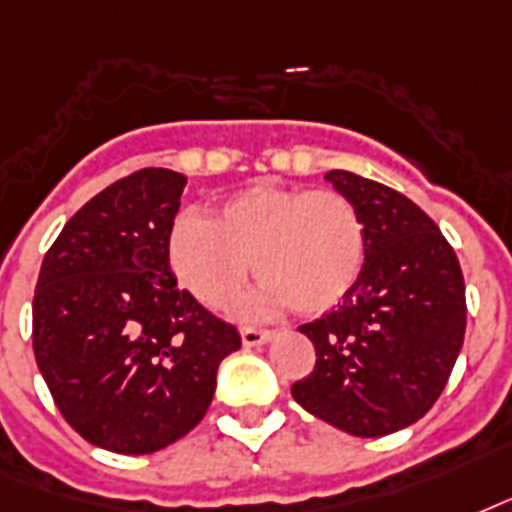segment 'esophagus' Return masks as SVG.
I'll return each instance as SVG.
<instances>
[{
  "label": "esophagus",
  "instance_id": "obj_1",
  "mask_svg": "<svg viewBox=\"0 0 512 512\" xmlns=\"http://www.w3.org/2000/svg\"><path fill=\"white\" fill-rule=\"evenodd\" d=\"M243 336L245 347H261V344H267L272 339V331H259V328H243L240 331Z\"/></svg>",
  "mask_w": 512,
  "mask_h": 512
}]
</instances>
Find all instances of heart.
Segmentation results:
<instances>
[{"label":"heart","instance_id":"b5f03b06","mask_svg":"<svg viewBox=\"0 0 512 512\" xmlns=\"http://www.w3.org/2000/svg\"><path fill=\"white\" fill-rule=\"evenodd\" d=\"M168 259L178 283L205 307L227 304L253 264L264 283L237 304L240 315L288 304L323 315L358 283L366 229L342 192L256 184L229 197L213 219L181 213L170 227Z\"/></svg>","mask_w":512,"mask_h":512}]
</instances>
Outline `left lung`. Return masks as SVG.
I'll return each mask as SVG.
<instances>
[{"label":"left lung","instance_id":"1","mask_svg":"<svg viewBox=\"0 0 512 512\" xmlns=\"http://www.w3.org/2000/svg\"><path fill=\"white\" fill-rule=\"evenodd\" d=\"M366 229V264L336 310L301 326L315 371L291 387L312 417L358 438L414 425L443 392L465 342L457 253L419 205L390 186L326 173Z\"/></svg>","mask_w":512,"mask_h":512}]
</instances>
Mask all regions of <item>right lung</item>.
<instances>
[{
	"instance_id": "1",
	"label": "right lung",
	"mask_w": 512,
	"mask_h": 512,
	"mask_svg": "<svg viewBox=\"0 0 512 512\" xmlns=\"http://www.w3.org/2000/svg\"><path fill=\"white\" fill-rule=\"evenodd\" d=\"M184 173L146 168L82 205L47 251L34 358L63 419L114 454H152L197 427L235 326L181 291L168 235Z\"/></svg>"
}]
</instances>
